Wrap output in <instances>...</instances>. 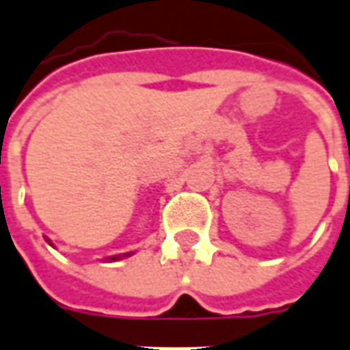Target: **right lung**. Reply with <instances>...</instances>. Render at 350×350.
Instances as JSON below:
<instances>
[{"instance_id":"add662e5","label":"right lung","mask_w":350,"mask_h":350,"mask_svg":"<svg viewBox=\"0 0 350 350\" xmlns=\"http://www.w3.org/2000/svg\"><path fill=\"white\" fill-rule=\"evenodd\" d=\"M123 257H129V253H127V255H123ZM118 258H122V257H112L110 260H118Z\"/></svg>"}]
</instances>
